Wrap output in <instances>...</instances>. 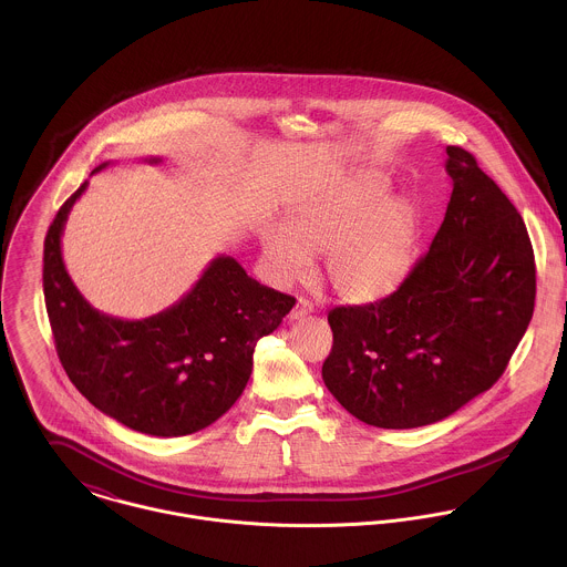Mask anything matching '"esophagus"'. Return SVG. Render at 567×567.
Masks as SVG:
<instances>
[{
	"instance_id": "1",
	"label": "esophagus",
	"mask_w": 567,
	"mask_h": 567,
	"mask_svg": "<svg viewBox=\"0 0 567 567\" xmlns=\"http://www.w3.org/2000/svg\"><path fill=\"white\" fill-rule=\"evenodd\" d=\"M312 310H315V303H312V301H308V299H299V301H297V306H295V310L290 312V319H292V321L303 319V317H308Z\"/></svg>"
}]
</instances>
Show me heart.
<instances>
[{"mask_svg": "<svg viewBox=\"0 0 567 567\" xmlns=\"http://www.w3.org/2000/svg\"><path fill=\"white\" fill-rule=\"evenodd\" d=\"M389 194V176L373 169L324 178L292 203L281 231L261 238L270 272L297 281L323 255L324 281L342 301L395 295L416 266L421 214L410 198Z\"/></svg>", "mask_w": 567, "mask_h": 567, "instance_id": "1", "label": "heart"}]
</instances>
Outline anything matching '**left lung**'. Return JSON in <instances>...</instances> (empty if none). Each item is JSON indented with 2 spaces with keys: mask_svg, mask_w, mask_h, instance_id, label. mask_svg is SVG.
Instances as JSON below:
<instances>
[{
  "mask_svg": "<svg viewBox=\"0 0 567 567\" xmlns=\"http://www.w3.org/2000/svg\"><path fill=\"white\" fill-rule=\"evenodd\" d=\"M445 153L447 212L408 281L327 315L324 386L375 427L436 423L488 391L533 319L535 255L522 216L474 155Z\"/></svg>",
  "mask_w": 567,
  "mask_h": 567,
  "instance_id": "obj_1",
  "label": "left lung"
}]
</instances>
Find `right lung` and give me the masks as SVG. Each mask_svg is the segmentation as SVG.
<instances>
[{
	"instance_id": "add662e5",
	"label": "right lung",
	"mask_w": 567,
	"mask_h": 567,
	"mask_svg": "<svg viewBox=\"0 0 567 567\" xmlns=\"http://www.w3.org/2000/svg\"><path fill=\"white\" fill-rule=\"evenodd\" d=\"M84 189L86 181L59 209L43 246L45 308L65 373L100 412L131 430L185 436L212 425L243 395L257 340L279 327L295 297L261 286L220 255L165 312L144 321L97 312L61 255L65 220Z\"/></svg>"
}]
</instances>
